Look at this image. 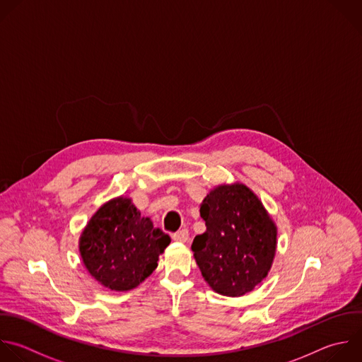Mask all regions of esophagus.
Returning <instances> with one entry per match:
<instances>
[{"instance_id": "obj_1", "label": "esophagus", "mask_w": 362, "mask_h": 362, "mask_svg": "<svg viewBox=\"0 0 362 362\" xmlns=\"http://www.w3.org/2000/svg\"><path fill=\"white\" fill-rule=\"evenodd\" d=\"M173 240L175 242H180V243H185V242H187L189 240V231L186 230V228H182V230H179V231H176V233H173Z\"/></svg>"}]
</instances>
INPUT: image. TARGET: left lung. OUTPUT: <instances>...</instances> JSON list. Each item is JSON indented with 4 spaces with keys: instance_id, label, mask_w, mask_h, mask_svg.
<instances>
[{
    "instance_id": "1",
    "label": "left lung",
    "mask_w": 362,
    "mask_h": 362,
    "mask_svg": "<svg viewBox=\"0 0 362 362\" xmlns=\"http://www.w3.org/2000/svg\"><path fill=\"white\" fill-rule=\"evenodd\" d=\"M206 231L192 250L207 284L218 294L240 297L269 274L277 227L259 197L245 185H220L200 206Z\"/></svg>"
}]
</instances>
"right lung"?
Here are the masks:
<instances>
[{
    "label": "right lung",
    "mask_w": 362,
    "mask_h": 362,
    "mask_svg": "<svg viewBox=\"0 0 362 362\" xmlns=\"http://www.w3.org/2000/svg\"><path fill=\"white\" fill-rule=\"evenodd\" d=\"M169 243V234L142 217L131 199L117 197L92 216L81 234L79 252L96 281L115 291H128L153 273Z\"/></svg>",
    "instance_id": "obj_1"
}]
</instances>
